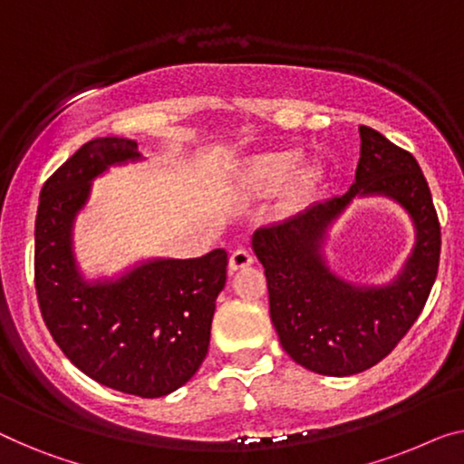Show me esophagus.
Wrapping results in <instances>:
<instances>
[{"label": "esophagus", "mask_w": 464, "mask_h": 464, "mask_svg": "<svg viewBox=\"0 0 464 464\" xmlns=\"http://www.w3.org/2000/svg\"><path fill=\"white\" fill-rule=\"evenodd\" d=\"M252 262H254V256H252V252H250V250H246V247H237V250H235V252L231 254V258H229V266H231V271H239V268L250 266Z\"/></svg>", "instance_id": "1"}]
</instances>
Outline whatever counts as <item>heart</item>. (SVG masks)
Segmentation results:
<instances>
[{
    "label": "heart",
    "mask_w": 464,
    "mask_h": 464,
    "mask_svg": "<svg viewBox=\"0 0 464 464\" xmlns=\"http://www.w3.org/2000/svg\"><path fill=\"white\" fill-rule=\"evenodd\" d=\"M300 162H302V151H298V150L275 151V154L262 156L258 160V166H256L258 181L262 183V188H266V189L281 188V185L285 183L295 170H298ZM316 181H319V170L308 169L300 179L302 189L304 191L313 189Z\"/></svg>",
    "instance_id": "obj_1"
}]
</instances>
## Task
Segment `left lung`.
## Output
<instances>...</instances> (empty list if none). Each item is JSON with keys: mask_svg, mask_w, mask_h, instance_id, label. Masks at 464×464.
Returning <instances> with one entry per match:
<instances>
[{"mask_svg": "<svg viewBox=\"0 0 464 464\" xmlns=\"http://www.w3.org/2000/svg\"><path fill=\"white\" fill-rule=\"evenodd\" d=\"M361 130L352 188L279 225L262 227L252 246L265 266L271 321L283 350L321 375H356L390 354L419 319L438 276L441 233L427 179L411 151L371 127ZM385 192L411 212L418 246L387 288H352L328 273L318 247L326 225L356 195Z\"/></svg>", "mask_w": 464, "mask_h": 464, "instance_id": "left-lung-1", "label": "left lung"}]
</instances>
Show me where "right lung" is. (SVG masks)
I'll use <instances>...</instances> for the list:
<instances>
[{"mask_svg":"<svg viewBox=\"0 0 464 464\" xmlns=\"http://www.w3.org/2000/svg\"><path fill=\"white\" fill-rule=\"evenodd\" d=\"M135 158V141L100 137L47 179L34 220V289L45 327L77 369L116 392L160 398L188 383L208 354L229 260L218 247L199 258L148 262L116 283L81 279L71 250L74 214L92 179Z\"/></svg>","mask_w":464,"mask_h":464,"instance_id":"obj_1","label":"right lung"}]
</instances>
